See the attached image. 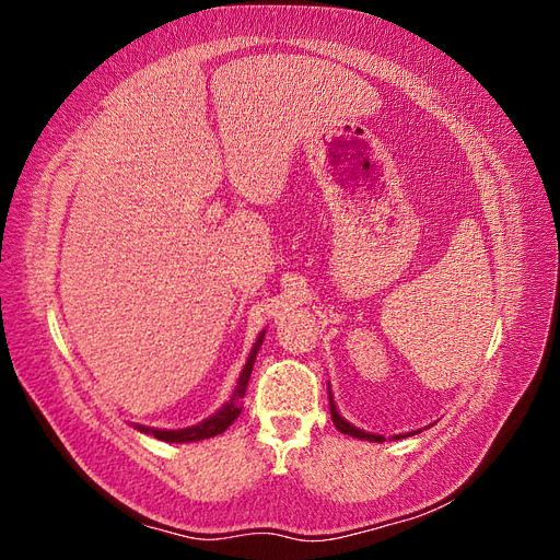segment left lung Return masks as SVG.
Segmentation results:
<instances>
[{
	"label": "left lung",
	"mask_w": 560,
	"mask_h": 560,
	"mask_svg": "<svg viewBox=\"0 0 560 560\" xmlns=\"http://www.w3.org/2000/svg\"><path fill=\"white\" fill-rule=\"evenodd\" d=\"M329 411H331V420H334L336 430H341L343 434H350V436L366 439V442H383V436H378V434H369V432H364V430H360V428L350 425L348 420H343V418H341V413L336 411V404H334V397H331V389H329ZM399 436H401V434H399ZM399 436H397V439H399ZM406 436H409V434H406Z\"/></svg>",
	"instance_id": "left-lung-1"
}]
</instances>
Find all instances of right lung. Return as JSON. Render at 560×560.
<instances>
[{"instance_id":"right-lung-1","label":"right lung","mask_w":560,"mask_h":560,"mask_svg":"<svg viewBox=\"0 0 560 560\" xmlns=\"http://www.w3.org/2000/svg\"><path fill=\"white\" fill-rule=\"evenodd\" d=\"M261 338L264 334L259 336L257 346H254L249 360L243 369V374L238 378V385H235L233 389V397L229 404H224L222 409H219L212 418L198 422V425L194 428H186V430H149L144 425H138L140 432H151L156 439H161V442H177V444H186V442H200V439H210V436H217L226 432V428L231 425V422L241 416L243 411V397H245V389H247V383H249V376H252V366H254V358H257V350L261 346Z\"/></svg>"}]
</instances>
